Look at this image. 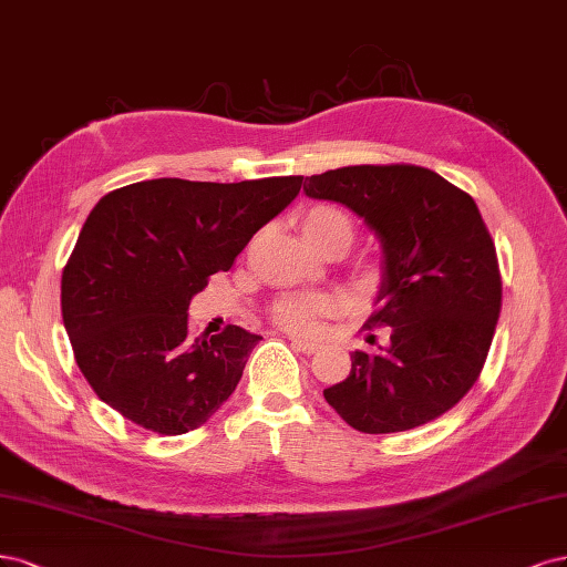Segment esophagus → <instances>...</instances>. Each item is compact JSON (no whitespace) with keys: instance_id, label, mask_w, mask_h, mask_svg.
I'll list each match as a JSON object with an SVG mask.
<instances>
[{"instance_id":"34e87169","label":"esophagus","mask_w":567,"mask_h":567,"mask_svg":"<svg viewBox=\"0 0 567 567\" xmlns=\"http://www.w3.org/2000/svg\"><path fill=\"white\" fill-rule=\"evenodd\" d=\"M291 346H295V349H297L299 353H306V355H310V353H318V351H320V343H316V341L295 339V341H291Z\"/></svg>"}]
</instances>
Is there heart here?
Masks as SVG:
<instances>
[{
    "instance_id": "heart-1",
    "label": "heart",
    "mask_w": 567,
    "mask_h": 567,
    "mask_svg": "<svg viewBox=\"0 0 567 567\" xmlns=\"http://www.w3.org/2000/svg\"><path fill=\"white\" fill-rule=\"evenodd\" d=\"M301 230L310 247L318 251L327 249L330 245H341L349 249L355 235L351 216L330 205H318L313 209H308L301 218ZM334 299L324 295H287L272 306V320H276L282 330L306 337L316 334L322 320L334 316Z\"/></svg>"
}]
</instances>
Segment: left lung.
<instances>
[{"label":"left lung","instance_id":"8db88e82","mask_svg":"<svg viewBox=\"0 0 567 567\" xmlns=\"http://www.w3.org/2000/svg\"><path fill=\"white\" fill-rule=\"evenodd\" d=\"M303 193L358 214L381 245L377 353L322 395L362 433L410 431L452 410L476 383L502 308L492 237L473 197L414 164H360L306 178ZM374 339V337H372Z\"/></svg>","mask_w":567,"mask_h":567}]
</instances>
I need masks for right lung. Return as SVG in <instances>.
I'll use <instances>...</instances> for the list:
<instances>
[{"label": "right lung", "mask_w": 567, "mask_h": 567, "mask_svg": "<svg viewBox=\"0 0 567 567\" xmlns=\"http://www.w3.org/2000/svg\"><path fill=\"white\" fill-rule=\"evenodd\" d=\"M301 181L153 178L99 199L63 268L61 310L103 403L162 435L203 426L226 403L261 337L235 324L190 337V299L214 272L230 270Z\"/></svg>", "instance_id": "add662e5"}]
</instances>
